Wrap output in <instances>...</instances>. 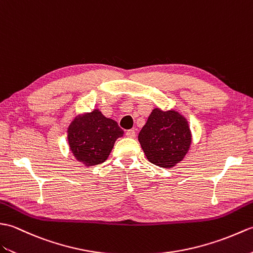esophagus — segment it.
Returning <instances> with one entry per match:
<instances>
[{
  "instance_id": "obj_1",
  "label": "esophagus",
  "mask_w": 253,
  "mask_h": 253,
  "mask_svg": "<svg viewBox=\"0 0 253 253\" xmlns=\"http://www.w3.org/2000/svg\"><path fill=\"white\" fill-rule=\"evenodd\" d=\"M126 135L127 136V137H135V131L134 130H127L126 132Z\"/></svg>"
}]
</instances>
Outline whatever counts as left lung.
Here are the masks:
<instances>
[{"label":"left lung","mask_w":253,"mask_h":253,"mask_svg":"<svg viewBox=\"0 0 253 253\" xmlns=\"http://www.w3.org/2000/svg\"><path fill=\"white\" fill-rule=\"evenodd\" d=\"M138 141L151 164L172 168L186 155L192 134L186 119L178 112L155 108L139 132Z\"/></svg>","instance_id":"8db88e82"}]
</instances>
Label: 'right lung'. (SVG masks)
<instances>
[{
	"instance_id": "obj_1",
	"label": "right lung",
	"mask_w": 253,
	"mask_h": 253,
	"mask_svg": "<svg viewBox=\"0 0 253 253\" xmlns=\"http://www.w3.org/2000/svg\"><path fill=\"white\" fill-rule=\"evenodd\" d=\"M123 130L118 123L94 110L76 118L68 128V142L72 154L86 166L103 164L108 158Z\"/></svg>"
}]
</instances>
